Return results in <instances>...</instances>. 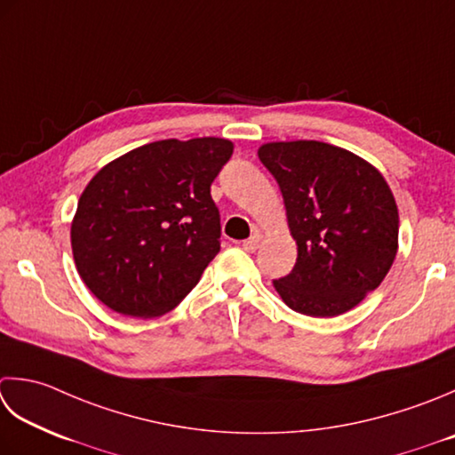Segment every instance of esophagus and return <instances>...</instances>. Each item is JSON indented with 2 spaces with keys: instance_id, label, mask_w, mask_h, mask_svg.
<instances>
[{
  "instance_id": "obj_1",
  "label": "esophagus",
  "mask_w": 455,
  "mask_h": 455,
  "mask_svg": "<svg viewBox=\"0 0 455 455\" xmlns=\"http://www.w3.org/2000/svg\"><path fill=\"white\" fill-rule=\"evenodd\" d=\"M260 243H262V235L260 233H254L251 238H246L244 243H243V248L246 252H254L258 246H260Z\"/></svg>"
}]
</instances>
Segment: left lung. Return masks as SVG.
<instances>
[{"label": "left lung", "instance_id": "obj_1", "mask_svg": "<svg viewBox=\"0 0 455 455\" xmlns=\"http://www.w3.org/2000/svg\"><path fill=\"white\" fill-rule=\"evenodd\" d=\"M258 157L278 181L293 270L274 288L290 309L335 317L385 280L398 251V207L379 169L325 141H268Z\"/></svg>", "mask_w": 455, "mask_h": 455}]
</instances>
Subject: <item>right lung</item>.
<instances>
[{
  "label": "right lung",
  "instance_id": "obj_1",
  "mask_svg": "<svg viewBox=\"0 0 455 455\" xmlns=\"http://www.w3.org/2000/svg\"><path fill=\"white\" fill-rule=\"evenodd\" d=\"M225 138L159 140L112 159L78 199L70 246L104 306L151 319L172 311L219 252L211 183L233 156Z\"/></svg>",
  "mask_w": 455,
  "mask_h": 455
}]
</instances>
